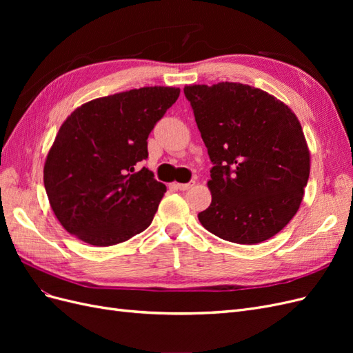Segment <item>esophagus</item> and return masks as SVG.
<instances>
[{
	"label": "esophagus",
	"mask_w": 353,
	"mask_h": 353,
	"mask_svg": "<svg viewBox=\"0 0 353 353\" xmlns=\"http://www.w3.org/2000/svg\"><path fill=\"white\" fill-rule=\"evenodd\" d=\"M194 185H196V181H190V183H187V184H176V188L181 190V191H185V190L194 187Z\"/></svg>",
	"instance_id": "34e87169"
}]
</instances>
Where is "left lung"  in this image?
Masks as SVG:
<instances>
[{
    "instance_id": "obj_1",
    "label": "left lung",
    "mask_w": 353,
    "mask_h": 353,
    "mask_svg": "<svg viewBox=\"0 0 353 353\" xmlns=\"http://www.w3.org/2000/svg\"><path fill=\"white\" fill-rule=\"evenodd\" d=\"M184 94L213 163L212 203L199 213L200 223L237 244L274 237L299 210L311 170L297 116L239 82L185 85Z\"/></svg>"
}]
</instances>
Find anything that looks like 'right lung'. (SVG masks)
Returning <instances> with one entry per match:
<instances>
[{
    "instance_id": "right-lung-1",
    "label": "right lung",
    "mask_w": 353,
    "mask_h": 353,
    "mask_svg": "<svg viewBox=\"0 0 353 353\" xmlns=\"http://www.w3.org/2000/svg\"><path fill=\"white\" fill-rule=\"evenodd\" d=\"M179 97V88L144 87L100 97L63 122L44 165L56 218L72 236L105 248L150 225L165 184L152 170L147 138Z\"/></svg>"
}]
</instances>
